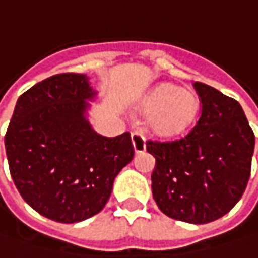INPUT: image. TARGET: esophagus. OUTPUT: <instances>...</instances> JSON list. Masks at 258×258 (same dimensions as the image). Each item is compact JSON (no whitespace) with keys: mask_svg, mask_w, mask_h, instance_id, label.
Here are the masks:
<instances>
[{"mask_svg":"<svg viewBox=\"0 0 258 258\" xmlns=\"http://www.w3.org/2000/svg\"><path fill=\"white\" fill-rule=\"evenodd\" d=\"M131 141H133L136 153H143L146 150V138H144L141 131H133L131 133Z\"/></svg>","mask_w":258,"mask_h":258,"instance_id":"34e87169","label":"esophagus"}]
</instances>
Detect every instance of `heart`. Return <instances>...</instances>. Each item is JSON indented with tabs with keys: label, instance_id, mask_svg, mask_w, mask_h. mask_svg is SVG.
<instances>
[{
	"label": "heart",
	"instance_id": "heart-1",
	"mask_svg": "<svg viewBox=\"0 0 258 258\" xmlns=\"http://www.w3.org/2000/svg\"><path fill=\"white\" fill-rule=\"evenodd\" d=\"M150 114L148 125L160 136H177L190 128L200 111L199 95L178 85L163 83L154 87L141 102Z\"/></svg>",
	"mask_w": 258,
	"mask_h": 258
}]
</instances>
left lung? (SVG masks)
Instances as JSON below:
<instances>
[{"label": "left lung", "mask_w": 258, "mask_h": 258, "mask_svg": "<svg viewBox=\"0 0 258 258\" xmlns=\"http://www.w3.org/2000/svg\"><path fill=\"white\" fill-rule=\"evenodd\" d=\"M192 85L201 102L197 124L180 138L146 144L156 157L151 190L158 209L174 220L206 224L241 199L255 137L234 98L199 81Z\"/></svg>", "instance_id": "8db88e82"}]
</instances>
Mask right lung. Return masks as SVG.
Here are the masks:
<instances>
[{
	"label": "right lung",
	"instance_id": "right-lung-1",
	"mask_svg": "<svg viewBox=\"0 0 258 258\" xmlns=\"http://www.w3.org/2000/svg\"><path fill=\"white\" fill-rule=\"evenodd\" d=\"M95 93L84 74H57L20 95L5 133L17 190L41 216L78 223L100 213L134 157L130 133L97 134L84 112Z\"/></svg>",
	"mask_w": 258,
	"mask_h": 258
}]
</instances>
